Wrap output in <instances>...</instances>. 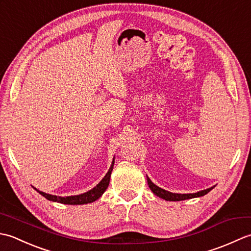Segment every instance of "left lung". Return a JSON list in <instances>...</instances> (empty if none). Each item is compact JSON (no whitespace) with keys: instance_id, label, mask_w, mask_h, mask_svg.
Listing matches in <instances>:
<instances>
[{"instance_id":"8db88e82","label":"left lung","mask_w":251,"mask_h":251,"mask_svg":"<svg viewBox=\"0 0 251 251\" xmlns=\"http://www.w3.org/2000/svg\"><path fill=\"white\" fill-rule=\"evenodd\" d=\"M147 180H148V184H149V186H150V189H151L153 193L155 194L156 196L161 197V199H163L165 201H184V200H189V199H194V197L204 196L205 194L208 193V192H210L212 190V188H209L207 190L200 191V192H197V193H193V194H177V193H172V192L165 191L161 188H158L157 185H155L152 182L149 177H147Z\"/></svg>"}]
</instances>
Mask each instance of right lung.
<instances>
[{
    "label": "right lung",
    "mask_w": 251,
    "mask_h": 251,
    "mask_svg": "<svg viewBox=\"0 0 251 251\" xmlns=\"http://www.w3.org/2000/svg\"><path fill=\"white\" fill-rule=\"evenodd\" d=\"M114 166V159L112 162L111 167L109 169V172L106 173L104 176V178L100 181V182L95 186L94 189L90 191L86 192V193L81 194V195H74V196H67V197H61V196H56V195H50V194H46L44 192H41L39 190H35L39 192L41 195H43L45 199L49 201H57V202H61V204H68V205H83V204H88V202H93L95 201H97L99 197L103 194V192L106 190V188L109 186L110 182V177H111V173L113 170Z\"/></svg>",
    "instance_id": "1"
}]
</instances>
